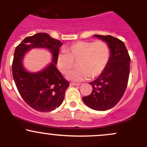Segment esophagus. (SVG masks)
I'll list each match as a JSON object with an SVG mask.
<instances>
[{
    "mask_svg": "<svg viewBox=\"0 0 147 147\" xmlns=\"http://www.w3.org/2000/svg\"><path fill=\"white\" fill-rule=\"evenodd\" d=\"M70 85H73V86H78V85H80V84L79 83H74V82H71Z\"/></svg>",
    "mask_w": 147,
    "mask_h": 147,
    "instance_id": "34e87169",
    "label": "esophagus"
}]
</instances>
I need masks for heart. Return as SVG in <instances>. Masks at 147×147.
<instances>
[{"mask_svg": "<svg viewBox=\"0 0 147 147\" xmlns=\"http://www.w3.org/2000/svg\"><path fill=\"white\" fill-rule=\"evenodd\" d=\"M110 48L105 41L99 40L94 42L79 41L65 49L64 53L58 55L57 65L62 73H69L77 63L76 70L68 75L69 80H84L100 75L109 63Z\"/></svg>", "mask_w": 147, "mask_h": 147, "instance_id": "heart-1", "label": "heart"}]
</instances>
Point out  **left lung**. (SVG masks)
<instances>
[{
  "label": "left lung",
  "mask_w": 147,
  "mask_h": 147,
  "mask_svg": "<svg viewBox=\"0 0 147 147\" xmlns=\"http://www.w3.org/2000/svg\"><path fill=\"white\" fill-rule=\"evenodd\" d=\"M105 41L110 48L109 63L100 76L90 82L92 92L83 102L91 109L105 111L115 107L121 100L128 84L130 57L124 42L111 35H94Z\"/></svg>",
  "instance_id": "obj_1"
}]
</instances>
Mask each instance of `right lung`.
<instances>
[{
	"mask_svg": "<svg viewBox=\"0 0 147 147\" xmlns=\"http://www.w3.org/2000/svg\"><path fill=\"white\" fill-rule=\"evenodd\" d=\"M63 42L44 32L25 38L16 47L12 72L16 87L29 106L39 112H50L63 103L69 82L55 67L59 48ZM32 48L48 49L53 60L47 68L38 73L28 72L22 65L24 54Z\"/></svg>",
	"mask_w": 147,
	"mask_h": 147,
	"instance_id": "right-lung-1",
	"label": "right lung"
}]
</instances>
